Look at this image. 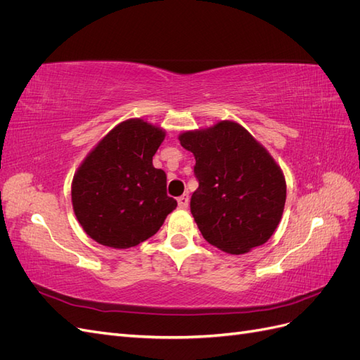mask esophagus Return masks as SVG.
I'll return each instance as SVG.
<instances>
[{
	"label": "esophagus",
	"instance_id": "obj_1",
	"mask_svg": "<svg viewBox=\"0 0 360 360\" xmlns=\"http://www.w3.org/2000/svg\"><path fill=\"white\" fill-rule=\"evenodd\" d=\"M179 207L180 209H188V205H189V195L188 193H183L181 197H179Z\"/></svg>",
	"mask_w": 360,
	"mask_h": 360
}]
</instances>
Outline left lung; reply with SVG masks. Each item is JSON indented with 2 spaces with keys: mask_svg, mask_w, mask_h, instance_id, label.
I'll return each instance as SVG.
<instances>
[{
  "mask_svg": "<svg viewBox=\"0 0 360 360\" xmlns=\"http://www.w3.org/2000/svg\"><path fill=\"white\" fill-rule=\"evenodd\" d=\"M179 139L197 160L191 213L205 240L236 255L264 245L287 197L284 174L266 148L233 122L184 132Z\"/></svg>",
  "mask_w": 360,
  "mask_h": 360,
  "instance_id": "obj_1",
  "label": "left lung"
}]
</instances>
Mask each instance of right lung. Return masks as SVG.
Returning <instances> with one entry per match:
<instances>
[{
	"label": "right lung",
	"mask_w": 360,
	"mask_h": 360,
	"mask_svg": "<svg viewBox=\"0 0 360 360\" xmlns=\"http://www.w3.org/2000/svg\"><path fill=\"white\" fill-rule=\"evenodd\" d=\"M165 132L144 120L115 126L76 171L72 202L84 231L97 243L126 249L155 236L177 201L153 156Z\"/></svg>",
	"instance_id": "obj_1"
}]
</instances>
